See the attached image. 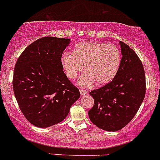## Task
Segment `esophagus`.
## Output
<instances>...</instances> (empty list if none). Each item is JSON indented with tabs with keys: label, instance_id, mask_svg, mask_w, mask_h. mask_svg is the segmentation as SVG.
<instances>
[{
	"label": "esophagus",
	"instance_id": "esophagus-1",
	"mask_svg": "<svg viewBox=\"0 0 160 160\" xmlns=\"http://www.w3.org/2000/svg\"><path fill=\"white\" fill-rule=\"evenodd\" d=\"M79 92H80V94H81L82 96H83V95H86V93H87V91H86V90H79Z\"/></svg>",
	"mask_w": 160,
	"mask_h": 160
}]
</instances>
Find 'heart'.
<instances>
[{
  "label": "heart",
  "instance_id": "obj_1",
  "mask_svg": "<svg viewBox=\"0 0 160 160\" xmlns=\"http://www.w3.org/2000/svg\"><path fill=\"white\" fill-rule=\"evenodd\" d=\"M121 62L119 48L102 42H82L75 45L72 53L66 51L61 58L67 77L74 79L82 70L85 72L78 80L81 86H90L96 82L98 86L110 82L117 75Z\"/></svg>",
  "mask_w": 160,
  "mask_h": 160
}]
</instances>
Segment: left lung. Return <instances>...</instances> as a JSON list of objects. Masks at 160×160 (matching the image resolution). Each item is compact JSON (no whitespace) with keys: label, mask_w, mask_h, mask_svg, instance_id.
<instances>
[{"label":"left lung","mask_w":160,"mask_h":160,"mask_svg":"<svg viewBox=\"0 0 160 160\" xmlns=\"http://www.w3.org/2000/svg\"><path fill=\"white\" fill-rule=\"evenodd\" d=\"M121 66L109 83L90 94L94 99L88 114L92 123L109 132L121 129L132 120L140 109L146 92L142 62L128 45L120 41Z\"/></svg>","instance_id":"8db88e82"}]
</instances>
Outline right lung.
Masks as SVG:
<instances>
[{
    "instance_id": "add662e5",
    "label": "right lung",
    "mask_w": 160,
    "mask_h": 160,
    "mask_svg": "<svg viewBox=\"0 0 160 160\" xmlns=\"http://www.w3.org/2000/svg\"><path fill=\"white\" fill-rule=\"evenodd\" d=\"M70 39L43 37L31 43L16 62L13 91L22 113L33 125L48 128L63 121L80 98L61 63Z\"/></svg>"
}]
</instances>
